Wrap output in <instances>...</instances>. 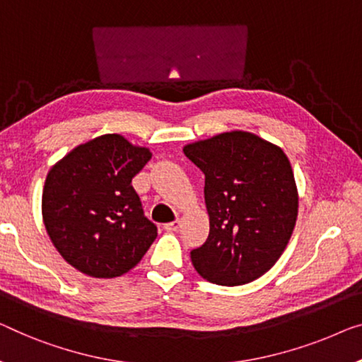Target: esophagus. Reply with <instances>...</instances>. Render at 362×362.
<instances>
[{
  "label": "esophagus",
  "instance_id": "obj_1",
  "mask_svg": "<svg viewBox=\"0 0 362 362\" xmlns=\"http://www.w3.org/2000/svg\"><path fill=\"white\" fill-rule=\"evenodd\" d=\"M179 228H180V221L179 219H175L174 223H169V224L164 226V229L167 230V233H177Z\"/></svg>",
  "mask_w": 362,
  "mask_h": 362
}]
</instances>
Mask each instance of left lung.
Here are the masks:
<instances>
[{
    "label": "left lung",
    "instance_id": "left-lung-1",
    "mask_svg": "<svg viewBox=\"0 0 362 362\" xmlns=\"http://www.w3.org/2000/svg\"><path fill=\"white\" fill-rule=\"evenodd\" d=\"M204 174L206 242L190 252L197 272L221 286H240L272 268L298 219V188L281 148L247 132L187 144Z\"/></svg>",
    "mask_w": 362,
    "mask_h": 362
}]
</instances>
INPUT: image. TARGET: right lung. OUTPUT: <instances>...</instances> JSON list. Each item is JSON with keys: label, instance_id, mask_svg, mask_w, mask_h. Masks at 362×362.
I'll return each instance as SVG.
<instances>
[{"label": "right lung", "instance_id": "1", "mask_svg": "<svg viewBox=\"0 0 362 362\" xmlns=\"http://www.w3.org/2000/svg\"><path fill=\"white\" fill-rule=\"evenodd\" d=\"M151 159L148 148L120 134L79 144L48 172L43 224L69 265L94 278L136 267L158 237L132 179Z\"/></svg>", "mask_w": 362, "mask_h": 362}]
</instances>
